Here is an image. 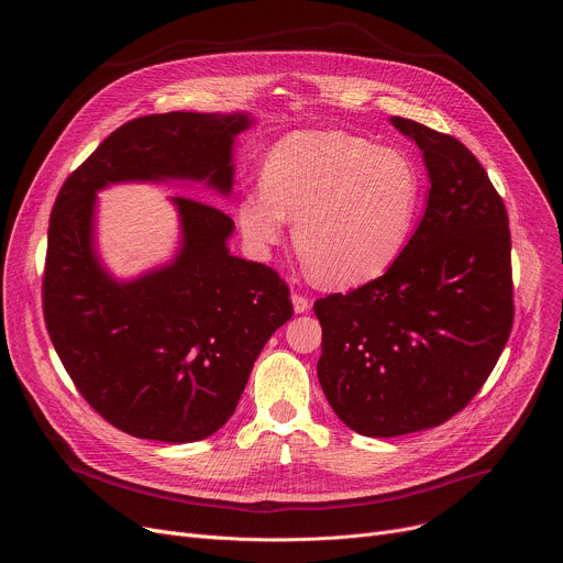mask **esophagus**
I'll return each mask as SVG.
<instances>
[{"label": "esophagus", "mask_w": 563, "mask_h": 563, "mask_svg": "<svg viewBox=\"0 0 563 563\" xmlns=\"http://www.w3.org/2000/svg\"><path fill=\"white\" fill-rule=\"evenodd\" d=\"M291 302H294V311L296 313H305L309 309V298H305L302 294H291Z\"/></svg>", "instance_id": "obj_1"}]
</instances>
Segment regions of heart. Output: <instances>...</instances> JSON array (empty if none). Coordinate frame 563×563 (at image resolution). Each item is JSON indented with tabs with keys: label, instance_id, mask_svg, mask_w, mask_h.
Wrapping results in <instances>:
<instances>
[{
	"label": "heart",
	"instance_id": "heart-1",
	"mask_svg": "<svg viewBox=\"0 0 563 563\" xmlns=\"http://www.w3.org/2000/svg\"><path fill=\"white\" fill-rule=\"evenodd\" d=\"M415 159L345 131H298L267 155L263 185L238 202V224L256 252L276 247L287 218L307 272L330 287L385 274L406 252L421 209Z\"/></svg>",
	"mask_w": 563,
	"mask_h": 563
}]
</instances>
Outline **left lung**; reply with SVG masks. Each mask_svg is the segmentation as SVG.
I'll return each mask as SVG.
<instances>
[{"label": "left lung", "mask_w": 563, "mask_h": 563, "mask_svg": "<svg viewBox=\"0 0 563 563\" xmlns=\"http://www.w3.org/2000/svg\"><path fill=\"white\" fill-rule=\"evenodd\" d=\"M391 124L423 151L426 213L380 278L313 302L320 387L363 437L412 434L461 412L515 318L508 211L486 169L452 135L406 118Z\"/></svg>", "instance_id": "1"}]
</instances>
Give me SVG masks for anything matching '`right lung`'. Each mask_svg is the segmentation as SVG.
Masks as SVG:
<instances>
[{"mask_svg":"<svg viewBox=\"0 0 563 563\" xmlns=\"http://www.w3.org/2000/svg\"><path fill=\"white\" fill-rule=\"evenodd\" d=\"M254 118L172 111L113 131L57 194L44 269L53 347L87 404L118 430L194 443L233 415L252 367L294 313L285 280L229 254L233 220L176 196L180 250L163 267L118 280L96 250V194L120 183L233 187V142Z\"/></svg>","mask_w":563,"mask_h":563,"instance_id":"obj_1","label":"right lung"}]
</instances>
